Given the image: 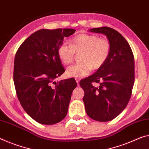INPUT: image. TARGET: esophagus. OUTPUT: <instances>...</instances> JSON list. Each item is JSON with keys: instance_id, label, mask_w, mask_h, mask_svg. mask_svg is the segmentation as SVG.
<instances>
[{"instance_id": "34e87169", "label": "esophagus", "mask_w": 149, "mask_h": 149, "mask_svg": "<svg viewBox=\"0 0 149 149\" xmlns=\"http://www.w3.org/2000/svg\"><path fill=\"white\" fill-rule=\"evenodd\" d=\"M75 81H76V82H77V84H78V85H79V81H80V79H77H77H75Z\"/></svg>"}]
</instances>
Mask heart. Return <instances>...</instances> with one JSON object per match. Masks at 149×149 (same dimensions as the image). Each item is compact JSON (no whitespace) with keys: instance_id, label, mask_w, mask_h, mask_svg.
<instances>
[{"instance_id":"1","label":"heart","mask_w":149,"mask_h":149,"mask_svg":"<svg viewBox=\"0 0 149 149\" xmlns=\"http://www.w3.org/2000/svg\"><path fill=\"white\" fill-rule=\"evenodd\" d=\"M111 49V43L107 38L95 35L81 34L72 38L70 45L61 43L57 52L62 63L66 65L72 63L75 53H81V63L68 67L66 74L68 77L81 78L90 74L92 68L97 70L101 68L108 60Z\"/></svg>"}]
</instances>
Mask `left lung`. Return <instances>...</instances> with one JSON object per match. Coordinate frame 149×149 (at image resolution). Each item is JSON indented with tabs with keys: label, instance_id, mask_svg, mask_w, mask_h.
<instances>
[{
	"label": "left lung",
	"instance_id": "obj_1",
	"mask_svg": "<svg viewBox=\"0 0 149 149\" xmlns=\"http://www.w3.org/2000/svg\"><path fill=\"white\" fill-rule=\"evenodd\" d=\"M89 31L106 35L111 43V52L104 65L81 80L80 86L84 91L83 101L87 115L93 120L107 122L123 112L131 97L134 56L129 43L116 30L103 26Z\"/></svg>",
	"mask_w": 149,
	"mask_h": 149
}]
</instances>
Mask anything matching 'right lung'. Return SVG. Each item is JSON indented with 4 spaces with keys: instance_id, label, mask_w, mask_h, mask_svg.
Instances as JSON below:
<instances>
[{
    "instance_id": "add662e5",
    "label": "right lung",
    "mask_w": 149,
    "mask_h": 149,
    "mask_svg": "<svg viewBox=\"0 0 149 149\" xmlns=\"http://www.w3.org/2000/svg\"><path fill=\"white\" fill-rule=\"evenodd\" d=\"M75 31L39 30L22 43L15 54L13 79L17 97L26 113L40 124H56L67 114L77 82L73 79L53 81L65 71L58 48Z\"/></svg>"
}]
</instances>
